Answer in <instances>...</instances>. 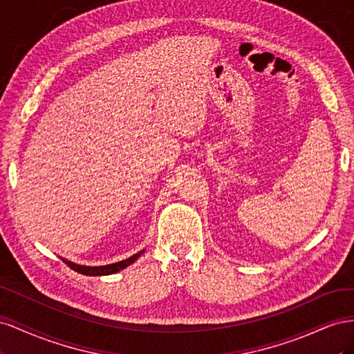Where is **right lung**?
I'll use <instances>...</instances> for the list:
<instances>
[{"label": "right lung", "mask_w": 354, "mask_h": 354, "mask_svg": "<svg viewBox=\"0 0 354 354\" xmlns=\"http://www.w3.org/2000/svg\"><path fill=\"white\" fill-rule=\"evenodd\" d=\"M143 252H145V250L140 251V252L134 254L133 257H130V259H127V260L118 261V263H113V264H106V266H94V267H91V266H80V264H75V263L68 261V260H65V259H62V260L65 261V263L71 267L72 270L78 272V273H81V274H85V276H106V274H113V273H116V272H120V270L125 269V267L133 264Z\"/></svg>", "instance_id": "obj_1"}]
</instances>
